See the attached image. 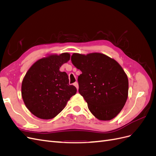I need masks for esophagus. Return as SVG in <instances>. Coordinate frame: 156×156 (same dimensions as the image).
Returning <instances> with one entry per match:
<instances>
[{
    "mask_svg": "<svg viewBox=\"0 0 156 156\" xmlns=\"http://www.w3.org/2000/svg\"><path fill=\"white\" fill-rule=\"evenodd\" d=\"M73 85L76 87V88L78 90L79 89V84H78V83L77 82H75L73 83Z\"/></svg>",
    "mask_w": 156,
    "mask_h": 156,
    "instance_id": "34e87169",
    "label": "esophagus"
}]
</instances>
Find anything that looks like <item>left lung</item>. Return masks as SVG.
<instances>
[{
    "label": "left lung",
    "mask_w": 156,
    "mask_h": 156,
    "mask_svg": "<svg viewBox=\"0 0 156 156\" xmlns=\"http://www.w3.org/2000/svg\"><path fill=\"white\" fill-rule=\"evenodd\" d=\"M72 64L82 73L79 92L92 114L100 120H110L123 108L128 96L127 75L115 60L104 54L73 53Z\"/></svg>",
    "instance_id": "obj_1"
}]
</instances>
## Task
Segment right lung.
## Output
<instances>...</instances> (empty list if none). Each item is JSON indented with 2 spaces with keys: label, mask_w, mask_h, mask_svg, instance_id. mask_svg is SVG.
Masks as SVG:
<instances>
[{
  "label": "right lung",
  "mask_w": 156,
  "mask_h": 156,
  "mask_svg": "<svg viewBox=\"0 0 156 156\" xmlns=\"http://www.w3.org/2000/svg\"><path fill=\"white\" fill-rule=\"evenodd\" d=\"M69 59L68 53L50 55L33 64L23 78V101L30 112L39 119H53L76 94V88L69 84L68 74L59 70Z\"/></svg>",
  "instance_id": "right-lung-1"
}]
</instances>
